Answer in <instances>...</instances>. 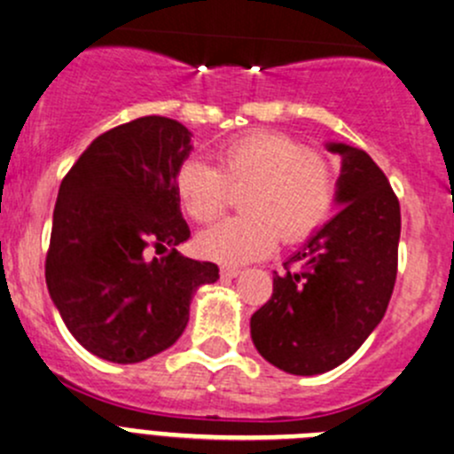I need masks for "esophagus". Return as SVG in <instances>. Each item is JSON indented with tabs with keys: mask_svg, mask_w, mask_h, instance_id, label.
I'll list each match as a JSON object with an SVG mask.
<instances>
[{
	"mask_svg": "<svg viewBox=\"0 0 454 454\" xmlns=\"http://www.w3.org/2000/svg\"><path fill=\"white\" fill-rule=\"evenodd\" d=\"M239 272H241L239 266H222V277H228V279L237 277Z\"/></svg>",
	"mask_w": 454,
	"mask_h": 454,
	"instance_id": "esophagus-1",
	"label": "esophagus"
}]
</instances>
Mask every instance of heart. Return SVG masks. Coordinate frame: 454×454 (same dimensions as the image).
I'll return each mask as SVG.
<instances>
[{"label": "heart", "instance_id": "1", "mask_svg": "<svg viewBox=\"0 0 454 454\" xmlns=\"http://www.w3.org/2000/svg\"><path fill=\"white\" fill-rule=\"evenodd\" d=\"M217 164L184 161L175 175V195L197 223H213L239 191L246 213L201 232L197 246L223 263L253 262L281 239H306L333 213L337 179L319 155L281 133H250L223 144Z\"/></svg>", "mask_w": 454, "mask_h": 454}]
</instances>
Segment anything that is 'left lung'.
I'll list each match as a JSON object with an SVG mask.
<instances>
[{"label":"left lung","mask_w":454,"mask_h":454,"mask_svg":"<svg viewBox=\"0 0 454 454\" xmlns=\"http://www.w3.org/2000/svg\"><path fill=\"white\" fill-rule=\"evenodd\" d=\"M341 155L339 210L272 277V297L250 317L266 362L290 375H321L344 364L384 319L397 279L399 200L366 151ZM297 265V269H290Z\"/></svg>","instance_id":"obj_1"}]
</instances>
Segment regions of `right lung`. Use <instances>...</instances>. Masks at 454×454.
Returning a JSON list of instances; mask_svg holds the SVG:
<instances>
[{"mask_svg": "<svg viewBox=\"0 0 454 454\" xmlns=\"http://www.w3.org/2000/svg\"><path fill=\"white\" fill-rule=\"evenodd\" d=\"M191 148L177 120L139 117L99 135L61 182L46 286L66 328L97 357L137 364L173 346L195 290L219 279L217 263L175 248L191 237L175 195Z\"/></svg>", "mask_w": 454, "mask_h": 454, "instance_id": "obj_1", "label": "right lung"}]
</instances>
